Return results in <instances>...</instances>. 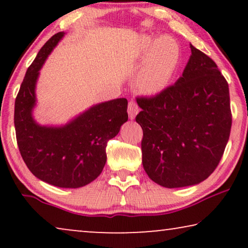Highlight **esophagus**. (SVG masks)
Returning <instances> with one entry per match:
<instances>
[{
  "label": "esophagus",
  "mask_w": 248,
  "mask_h": 248,
  "mask_svg": "<svg viewBox=\"0 0 248 248\" xmlns=\"http://www.w3.org/2000/svg\"><path fill=\"white\" fill-rule=\"evenodd\" d=\"M127 111H128V116H130L131 120H133V118H134L135 116H137V114L139 113V106H138V104L135 103V101L131 100L130 103H128Z\"/></svg>",
  "instance_id": "34e87169"
}]
</instances>
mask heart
<instances>
[{
  "label": "heart",
  "instance_id": "obj_1",
  "mask_svg": "<svg viewBox=\"0 0 248 248\" xmlns=\"http://www.w3.org/2000/svg\"><path fill=\"white\" fill-rule=\"evenodd\" d=\"M145 52L149 56L138 74V86L147 93H159L168 87L179 61L178 44L170 37H161L155 40L147 37L143 40Z\"/></svg>",
  "mask_w": 248,
  "mask_h": 248
}]
</instances>
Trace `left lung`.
Instances as JSON below:
<instances>
[{
	"instance_id": "8db88e82",
	"label": "left lung",
	"mask_w": 248,
	"mask_h": 248,
	"mask_svg": "<svg viewBox=\"0 0 248 248\" xmlns=\"http://www.w3.org/2000/svg\"><path fill=\"white\" fill-rule=\"evenodd\" d=\"M191 52L175 84L137 98L143 168L168 188L208 178L221 160L232 128L228 82L215 61L193 45Z\"/></svg>"
}]
</instances>
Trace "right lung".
Here are the masks:
<instances>
[{
	"label": "right lung",
	"mask_w": 248,
	"mask_h": 248,
	"mask_svg": "<svg viewBox=\"0 0 248 248\" xmlns=\"http://www.w3.org/2000/svg\"><path fill=\"white\" fill-rule=\"evenodd\" d=\"M57 32L40 48L16 98L15 127L23 161L40 181L78 188L94 181L106 164L107 142L127 121V100L94 105L63 126H42L32 117L36 83L47 56L62 39Z\"/></svg>",
	"instance_id": "obj_1"
}]
</instances>
